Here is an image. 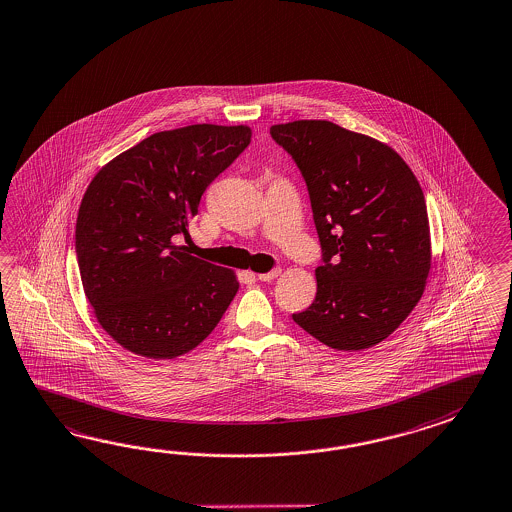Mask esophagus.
<instances>
[{
    "instance_id": "34e87169",
    "label": "esophagus",
    "mask_w": 512,
    "mask_h": 512,
    "mask_svg": "<svg viewBox=\"0 0 512 512\" xmlns=\"http://www.w3.org/2000/svg\"><path fill=\"white\" fill-rule=\"evenodd\" d=\"M281 275V268H273L272 272L257 273V279L259 281H272L275 277Z\"/></svg>"
}]
</instances>
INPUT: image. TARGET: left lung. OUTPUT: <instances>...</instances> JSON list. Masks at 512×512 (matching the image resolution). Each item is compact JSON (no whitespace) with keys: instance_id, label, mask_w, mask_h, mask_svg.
I'll use <instances>...</instances> for the list:
<instances>
[{"instance_id":"1","label":"left lung","mask_w":512,"mask_h":512,"mask_svg":"<svg viewBox=\"0 0 512 512\" xmlns=\"http://www.w3.org/2000/svg\"><path fill=\"white\" fill-rule=\"evenodd\" d=\"M307 183L323 264L314 303L292 318L336 351H362L398 329L432 266L421 185L397 152L330 121L270 128Z\"/></svg>"}]
</instances>
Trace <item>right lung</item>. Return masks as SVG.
I'll return each mask as SVG.
<instances>
[{
	"label": "right lung",
	"mask_w": 512,
	"mask_h": 512,
	"mask_svg": "<svg viewBox=\"0 0 512 512\" xmlns=\"http://www.w3.org/2000/svg\"><path fill=\"white\" fill-rule=\"evenodd\" d=\"M250 126L165 130L106 163L80 202L75 251L95 318L130 353L172 360L213 332L237 275L189 255L209 183L250 145Z\"/></svg>",
	"instance_id": "right-lung-1"
}]
</instances>
